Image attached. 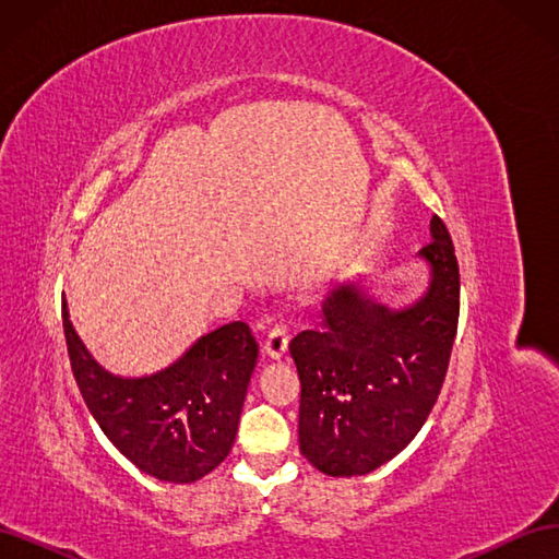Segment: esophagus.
Listing matches in <instances>:
<instances>
[{"instance_id":"obj_1","label":"esophagus","mask_w":559,"mask_h":559,"mask_svg":"<svg viewBox=\"0 0 559 559\" xmlns=\"http://www.w3.org/2000/svg\"><path fill=\"white\" fill-rule=\"evenodd\" d=\"M286 347H289V335H286V329L282 324H277L273 331L267 333L265 343H263V352L267 359H282L286 354Z\"/></svg>"}]
</instances>
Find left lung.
I'll return each mask as SVG.
<instances>
[{"instance_id":"obj_1","label":"left lung","mask_w":559,"mask_h":559,"mask_svg":"<svg viewBox=\"0 0 559 559\" xmlns=\"http://www.w3.org/2000/svg\"><path fill=\"white\" fill-rule=\"evenodd\" d=\"M417 257L431 280L411 306L389 308L361 280L347 282L321 302V326L289 345L300 452L326 476H366L394 460L441 394L460 321V265L438 216Z\"/></svg>"}]
</instances>
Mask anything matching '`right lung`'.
I'll return each instance as SVG.
<instances>
[{"label":"right lung","mask_w":559,"mask_h":559,"mask_svg":"<svg viewBox=\"0 0 559 559\" xmlns=\"http://www.w3.org/2000/svg\"><path fill=\"white\" fill-rule=\"evenodd\" d=\"M62 329L81 396L126 460L165 483H195L226 460L259 357L245 321L198 337L175 364L144 378L99 366L64 300Z\"/></svg>","instance_id":"obj_1"}]
</instances>
